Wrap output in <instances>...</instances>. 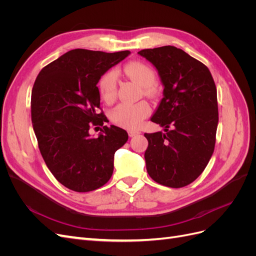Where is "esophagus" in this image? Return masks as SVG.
Returning <instances> with one entry per match:
<instances>
[{
	"label": "esophagus",
	"instance_id": "1",
	"mask_svg": "<svg viewBox=\"0 0 256 256\" xmlns=\"http://www.w3.org/2000/svg\"><path fill=\"white\" fill-rule=\"evenodd\" d=\"M128 134L130 138H132V136L140 134V132H138V131H134V130H128Z\"/></svg>",
	"mask_w": 256,
	"mask_h": 256
}]
</instances>
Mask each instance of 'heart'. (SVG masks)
Returning <instances> with one entry per match:
<instances>
[{
    "mask_svg": "<svg viewBox=\"0 0 256 256\" xmlns=\"http://www.w3.org/2000/svg\"><path fill=\"white\" fill-rule=\"evenodd\" d=\"M124 72L131 80L136 82L145 95H152L154 92L152 85L156 76L152 69L142 62H130L124 67ZM118 72L111 69L106 72L99 81V92L106 102L111 104L116 96L118 88ZM150 108L144 102L138 104H120L111 111V120L118 126L136 129L141 126L143 120L150 115Z\"/></svg>",
    "mask_w": 256,
    "mask_h": 256,
    "instance_id": "heart-1",
    "label": "heart"
}]
</instances>
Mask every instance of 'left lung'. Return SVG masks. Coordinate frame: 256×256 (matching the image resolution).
Here are the masks:
<instances>
[{
	"label": "left lung",
	"mask_w": 256,
	"mask_h": 256,
	"mask_svg": "<svg viewBox=\"0 0 256 256\" xmlns=\"http://www.w3.org/2000/svg\"><path fill=\"white\" fill-rule=\"evenodd\" d=\"M138 54L157 69L164 85V98L150 120L164 134H144L147 173L166 187H184L202 174L214 150L219 120L214 81L203 63L173 46Z\"/></svg>",
	"instance_id": "1"
}]
</instances>
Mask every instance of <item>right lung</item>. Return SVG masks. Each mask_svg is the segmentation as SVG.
Masks as SVG:
<instances>
[{"label":"right lung","instance_id":"right-lung-1","mask_svg":"<svg viewBox=\"0 0 256 256\" xmlns=\"http://www.w3.org/2000/svg\"><path fill=\"white\" fill-rule=\"evenodd\" d=\"M129 54L74 49L37 76L30 98L33 129L46 164L68 189L96 190L113 174L114 154L127 142L128 134L114 125L104 126L96 138L88 130L106 122L97 112V83Z\"/></svg>","mask_w":256,"mask_h":256}]
</instances>
